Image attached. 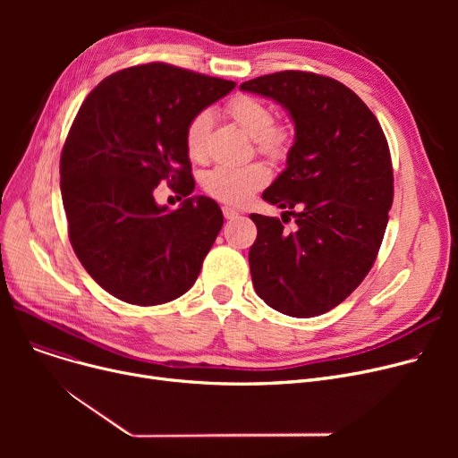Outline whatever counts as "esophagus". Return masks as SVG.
Returning <instances> with one entry per match:
<instances>
[{"instance_id": "obj_1", "label": "esophagus", "mask_w": 458, "mask_h": 458, "mask_svg": "<svg viewBox=\"0 0 458 458\" xmlns=\"http://www.w3.org/2000/svg\"><path fill=\"white\" fill-rule=\"evenodd\" d=\"M223 215L226 216L228 221H233V219H237V216H239V211H237V209H233V208L225 206V208H223Z\"/></svg>"}]
</instances>
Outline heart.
Returning a JSON list of instances; mask_svg holds the SVG:
<instances>
[{
    "label": "heart",
    "instance_id": "obj_1",
    "mask_svg": "<svg viewBox=\"0 0 458 458\" xmlns=\"http://www.w3.org/2000/svg\"><path fill=\"white\" fill-rule=\"evenodd\" d=\"M228 116L233 123L249 133L256 148L269 157H280L285 154L290 135L275 124V114L267 104L254 96L239 94L226 106ZM213 116L209 111H200L189 120L185 128V150L192 161H204L208 154V137ZM269 171L261 163L249 165H216L204 176V189L216 200L226 204H245L258 189L267 183Z\"/></svg>",
    "mask_w": 458,
    "mask_h": 458
}]
</instances>
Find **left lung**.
Wrapping results in <instances>:
<instances>
[{
	"label": "left lung",
	"mask_w": 458,
	"mask_h": 458,
	"mask_svg": "<svg viewBox=\"0 0 458 458\" xmlns=\"http://www.w3.org/2000/svg\"><path fill=\"white\" fill-rule=\"evenodd\" d=\"M242 90L280 104L295 124L285 168L261 199L296 216L252 213L254 290L280 314L314 318L344 302L373 267L394 202V171L377 116L344 83L285 70Z\"/></svg>",
	"instance_id": "1"
}]
</instances>
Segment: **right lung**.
I'll return each mask as SVG.
<instances>
[{
  "label": "right lung",
  "mask_w": 458,
  "mask_h": 458,
  "mask_svg": "<svg viewBox=\"0 0 458 458\" xmlns=\"http://www.w3.org/2000/svg\"><path fill=\"white\" fill-rule=\"evenodd\" d=\"M233 87L148 63L114 72L81 104L61 154V197L76 256L113 297L156 306L199 278L225 219L209 197H191L185 128ZM163 179L188 197L178 210L153 199Z\"/></svg>",
  "instance_id": "obj_1"
}]
</instances>
